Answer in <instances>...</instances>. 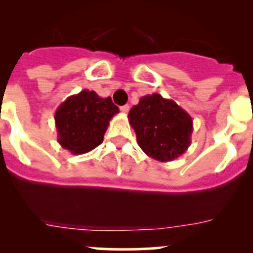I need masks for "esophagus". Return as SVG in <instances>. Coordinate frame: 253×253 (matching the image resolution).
Returning a JSON list of instances; mask_svg holds the SVG:
<instances>
[{
	"instance_id": "34e87169",
	"label": "esophagus",
	"mask_w": 253,
	"mask_h": 253,
	"mask_svg": "<svg viewBox=\"0 0 253 253\" xmlns=\"http://www.w3.org/2000/svg\"><path fill=\"white\" fill-rule=\"evenodd\" d=\"M120 110L124 112V114H127V112L129 111V105H124V106H121V108H120Z\"/></svg>"
}]
</instances>
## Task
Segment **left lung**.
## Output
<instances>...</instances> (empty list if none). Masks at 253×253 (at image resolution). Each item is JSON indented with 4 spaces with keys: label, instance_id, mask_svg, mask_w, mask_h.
<instances>
[{
    "label": "left lung",
    "instance_id": "8db88e82",
    "mask_svg": "<svg viewBox=\"0 0 253 253\" xmlns=\"http://www.w3.org/2000/svg\"><path fill=\"white\" fill-rule=\"evenodd\" d=\"M128 121L141 149L158 162H171L191 144V116L174 100L163 98L160 94L139 99L128 112Z\"/></svg>",
    "mask_w": 253,
    "mask_h": 253
}]
</instances>
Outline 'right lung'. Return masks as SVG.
I'll list each match as a JSON object with an SVG mask.
<instances>
[{"instance_id":"1","label":"right lung","mask_w":253,"mask_h":253,"mask_svg":"<svg viewBox=\"0 0 253 253\" xmlns=\"http://www.w3.org/2000/svg\"><path fill=\"white\" fill-rule=\"evenodd\" d=\"M119 112L111 98H100L94 90L71 95L55 112L57 141L72 154H84L101 144L109 122Z\"/></svg>"}]
</instances>
